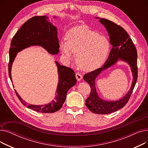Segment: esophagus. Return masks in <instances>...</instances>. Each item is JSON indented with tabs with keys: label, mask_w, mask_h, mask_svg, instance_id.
Wrapping results in <instances>:
<instances>
[{
	"label": "esophagus",
	"mask_w": 148,
	"mask_h": 148,
	"mask_svg": "<svg viewBox=\"0 0 148 148\" xmlns=\"http://www.w3.org/2000/svg\"><path fill=\"white\" fill-rule=\"evenodd\" d=\"M75 77H76L77 80H78L79 82L80 81L82 80V75L80 73H76L75 74Z\"/></svg>",
	"instance_id": "34e87169"
}]
</instances>
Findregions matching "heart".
Listing matches in <instances>:
<instances>
[{"instance_id":"obj_1","label":"heart","mask_w":148,"mask_h":148,"mask_svg":"<svg viewBox=\"0 0 148 148\" xmlns=\"http://www.w3.org/2000/svg\"><path fill=\"white\" fill-rule=\"evenodd\" d=\"M59 46L68 60H72L74 53H77V63L84 71H92L99 67L106 59L110 49V43L106 37L86 26L70 29L66 34V40H60Z\"/></svg>"}]
</instances>
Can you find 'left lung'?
Segmentation results:
<instances>
[{"instance_id":"left-lung-1","label":"left lung","mask_w":148,"mask_h":148,"mask_svg":"<svg viewBox=\"0 0 148 148\" xmlns=\"http://www.w3.org/2000/svg\"><path fill=\"white\" fill-rule=\"evenodd\" d=\"M99 22L106 27L112 45L109 56L101 68L84 74L83 79L88 82L91 88L89 97L86 99V106L92 113L106 114L113 113L123 108L128 101L137 79V53L135 46L125 30L114 23L105 19ZM119 60L125 61L130 66L133 74V82L126 95L119 100L106 101L100 98L96 92L95 80L104 70L113 66Z\"/></svg>"}]
</instances>
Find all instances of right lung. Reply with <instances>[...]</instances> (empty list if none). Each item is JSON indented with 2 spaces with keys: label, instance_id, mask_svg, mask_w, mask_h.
Wrapping results in <instances>:
<instances>
[{
  "label": "right lung",
  "instance_id": "right-lung-1",
  "mask_svg": "<svg viewBox=\"0 0 148 148\" xmlns=\"http://www.w3.org/2000/svg\"><path fill=\"white\" fill-rule=\"evenodd\" d=\"M53 17L56 18V16ZM31 46H40L54 55L59 52L57 27L49 21V17L46 15L35 16L30 18L21 26L12 38L9 51L8 65L9 75L12 82L11 68L15 57L18 52ZM55 64L58 68L59 80L54 99L47 104H30L23 100L15 90L23 105L32 110L45 113H54L60 109L66 99L68 91L75 85L77 79L71 68L61 65L57 61H55Z\"/></svg>",
  "mask_w": 148,
  "mask_h": 148
}]
</instances>
